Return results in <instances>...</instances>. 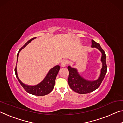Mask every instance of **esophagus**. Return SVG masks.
<instances>
[{
    "instance_id": "1",
    "label": "esophagus",
    "mask_w": 123,
    "mask_h": 123,
    "mask_svg": "<svg viewBox=\"0 0 123 123\" xmlns=\"http://www.w3.org/2000/svg\"><path fill=\"white\" fill-rule=\"evenodd\" d=\"M68 61L67 60H64L62 62V63H61V66L62 67H66V66H67V64H68Z\"/></svg>"
}]
</instances>
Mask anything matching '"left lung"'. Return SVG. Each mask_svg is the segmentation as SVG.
<instances>
[{
    "label": "left lung",
    "instance_id": "obj_1",
    "mask_svg": "<svg viewBox=\"0 0 123 123\" xmlns=\"http://www.w3.org/2000/svg\"><path fill=\"white\" fill-rule=\"evenodd\" d=\"M92 47H95L101 52L102 56L101 61L103 63V67L101 69L100 76L99 78L94 81H89L81 78L76 69L68 66L69 70L68 82L73 91L79 94H87L95 91L99 88L104 79L107 72V65L106 63V54L104 50L101 48L98 43L95 42L94 40H92Z\"/></svg>",
    "mask_w": 123,
    "mask_h": 123
}]
</instances>
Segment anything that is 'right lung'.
Returning a JSON list of instances; mask_svg holds the SVG:
<instances>
[{"instance_id": "obj_1", "label": "right lung", "mask_w": 123, "mask_h": 123, "mask_svg": "<svg viewBox=\"0 0 123 123\" xmlns=\"http://www.w3.org/2000/svg\"><path fill=\"white\" fill-rule=\"evenodd\" d=\"M35 38H36V37H34V38H32L31 39H30V40H29L25 44L19 49V50L17 54V60L18 55H19V53L20 51V50H21L23 48H24L27 44H29L31 41L35 39ZM60 69V67L58 65L55 66L53 68H51V69L49 70V72H48V73L47 74L46 77H45L44 80H43L40 84L34 86H27V85H24L20 81V80H19V78H18L17 75L16 66L15 67V69H14V72H15L16 78H17L18 80L19 81L20 85H22V86L23 87V88L25 90L26 92L34 95H37V96H43V95H45L49 94V93H50L52 90L53 89L54 85H55V79L56 78V76Z\"/></svg>"}]
</instances>
